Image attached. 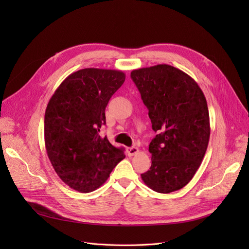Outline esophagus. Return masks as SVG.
<instances>
[{"mask_svg":"<svg viewBox=\"0 0 249 249\" xmlns=\"http://www.w3.org/2000/svg\"><path fill=\"white\" fill-rule=\"evenodd\" d=\"M138 152H139V149L136 146H132V147H127L126 148V153H127V155H129V156L136 155Z\"/></svg>","mask_w":249,"mask_h":249,"instance_id":"esophagus-1","label":"esophagus"}]
</instances>
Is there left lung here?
I'll return each mask as SVG.
<instances>
[{
    "mask_svg": "<svg viewBox=\"0 0 249 249\" xmlns=\"http://www.w3.org/2000/svg\"><path fill=\"white\" fill-rule=\"evenodd\" d=\"M131 78L157 133L148 146L152 166L142 180L159 193L182 189L199 168L209 144L205 94L190 76L168 64L134 70Z\"/></svg>",
    "mask_w": 249,
    "mask_h": 249,
    "instance_id": "1",
    "label": "left lung"
}]
</instances>
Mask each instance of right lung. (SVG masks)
<instances>
[{
    "instance_id": "1",
    "label": "right lung",
    "mask_w": 249,
    "mask_h": 249,
    "mask_svg": "<svg viewBox=\"0 0 249 249\" xmlns=\"http://www.w3.org/2000/svg\"><path fill=\"white\" fill-rule=\"evenodd\" d=\"M124 80L120 71L80 70L70 74L49 101L44 114L48 157L59 178L73 190H96L124 159V148L100 136L109 100Z\"/></svg>"
}]
</instances>
